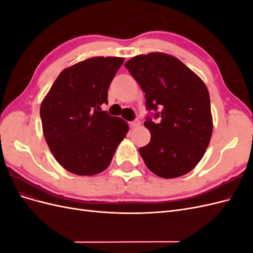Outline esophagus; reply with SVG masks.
<instances>
[{
  "mask_svg": "<svg viewBox=\"0 0 253 253\" xmlns=\"http://www.w3.org/2000/svg\"><path fill=\"white\" fill-rule=\"evenodd\" d=\"M129 125H131L132 127H137L140 125V121H139V119H135V120L129 122Z\"/></svg>",
  "mask_w": 253,
  "mask_h": 253,
  "instance_id": "esophagus-1",
  "label": "esophagus"
}]
</instances>
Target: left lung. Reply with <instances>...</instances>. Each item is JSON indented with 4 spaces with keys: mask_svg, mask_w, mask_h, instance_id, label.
I'll return each instance as SVG.
<instances>
[{
    "mask_svg": "<svg viewBox=\"0 0 253 253\" xmlns=\"http://www.w3.org/2000/svg\"><path fill=\"white\" fill-rule=\"evenodd\" d=\"M125 66L144 91L149 111L144 126L151 140L139 149L144 164L163 178L187 174L203 158L212 135L205 83L177 58L162 52L136 56Z\"/></svg>",
    "mask_w": 253,
    "mask_h": 253,
    "instance_id": "left-lung-1",
    "label": "left lung"
}]
</instances>
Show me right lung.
I'll return each instance as SVG.
<instances>
[{"instance_id":"1","label":"right lung","mask_w":253,"mask_h":253,"mask_svg":"<svg viewBox=\"0 0 253 253\" xmlns=\"http://www.w3.org/2000/svg\"><path fill=\"white\" fill-rule=\"evenodd\" d=\"M124 58L96 57L61 73L44 98L40 116L44 137L68 172L95 175L109 167L128 126L101 111Z\"/></svg>"}]
</instances>
